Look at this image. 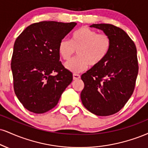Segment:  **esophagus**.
<instances>
[{
    "mask_svg": "<svg viewBox=\"0 0 148 148\" xmlns=\"http://www.w3.org/2000/svg\"><path fill=\"white\" fill-rule=\"evenodd\" d=\"M80 78H81V76H80L79 74H73V79L74 80H78Z\"/></svg>",
    "mask_w": 148,
    "mask_h": 148,
    "instance_id": "obj_1",
    "label": "esophagus"
}]
</instances>
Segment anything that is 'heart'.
<instances>
[{
	"label": "heart",
	"mask_w": 148,
	"mask_h": 148,
	"mask_svg": "<svg viewBox=\"0 0 148 148\" xmlns=\"http://www.w3.org/2000/svg\"><path fill=\"white\" fill-rule=\"evenodd\" d=\"M111 37L105 33L99 34L88 27H81L72 34L70 41L62 39L58 46L59 56L64 60L71 58L76 51L78 56L65 64L74 73L83 72L89 66L97 67L106 59L111 50Z\"/></svg>",
	"instance_id": "1"
}]
</instances>
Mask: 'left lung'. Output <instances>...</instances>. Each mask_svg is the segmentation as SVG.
Segmentation results:
<instances>
[{
	"label": "left lung",
	"mask_w": 148,
	"mask_h": 148,
	"mask_svg": "<svg viewBox=\"0 0 148 148\" xmlns=\"http://www.w3.org/2000/svg\"><path fill=\"white\" fill-rule=\"evenodd\" d=\"M111 37L106 59L82 74L83 105L90 112L106 116L120 111L134 90L138 72L136 47L125 31L111 24H93Z\"/></svg>",
	"instance_id": "8db88e82"
}]
</instances>
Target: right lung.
I'll use <instances>...</instances> for the list:
<instances>
[{"instance_id": "1", "label": "right lung", "mask_w": 148, "mask_h": 148, "mask_svg": "<svg viewBox=\"0 0 148 148\" xmlns=\"http://www.w3.org/2000/svg\"><path fill=\"white\" fill-rule=\"evenodd\" d=\"M76 25L36 23L15 40L11 62L14 90L23 107L31 112L42 114L54 108L72 83V73L59 61L58 46Z\"/></svg>"}]
</instances>
